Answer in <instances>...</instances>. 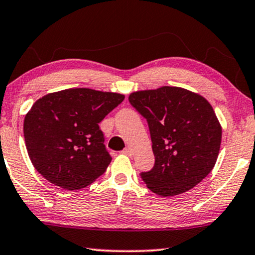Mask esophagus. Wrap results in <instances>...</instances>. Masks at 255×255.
I'll use <instances>...</instances> for the list:
<instances>
[{"mask_svg":"<svg viewBox=\"0 0 255 255\" xmlns=\"http://www.w3.org/2000/svg\"><path fill=\"white\" fill-rule=\"evenodd\" d=\"M123 154H125V155H128V156H131L132 155V150L130 149V148H125L124 150H123Z\"/></svg>","mask_w":255,"mask_h":255,"instance_id":"34e87169","label":"esophagus"}]
</instances>
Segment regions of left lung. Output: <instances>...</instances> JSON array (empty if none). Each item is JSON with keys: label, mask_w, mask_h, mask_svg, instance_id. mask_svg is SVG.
<instances>
[{"label": "left lung", "mask_w": 255, "mask_h": 255, "mask_svg": "<svg viewBox=\"0 0 255 255\" xmlns=\"http://www.w3.org/2000/svg\"><path fill=\"white\" fill-rule=\"evenodd\" d=\"M129 102L148 124L155 163L140 178L150 191L180 195L210 173L221 148L222 127L204 97L162 86L133 92Z\"/></svg>", "instance_id": "obj_1"}]
</instances>
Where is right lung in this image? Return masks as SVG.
Returning <instances> with one entry per match:
<instances>
[{
    "mask_svg": "<svg viewBox=\"0 0 255 255\" xmlns=\"http://www.w3.org/2000/svg\"><path fill=\"white\" fill-rule=\"evenodd\" d=\"M124 99L119 93L81 88L37 100L23 123L25 146L34 169L67 190L85 188L96 181L111 162L99 123Z\"/></svg>",
    "mask_w": 255,
    "mask_h": 255,
    "instance_id": "obj_1",
    "label": "right lung"
}]
</instances>
